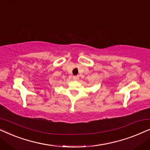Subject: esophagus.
<instances>
[{
    "label": "esophagus",
    "mask_w": 150,
    "mask_h": 150,
    "mask_svg": "<svg viewBox=\"0 0 150 150\" xmlns=\"http://www.w3.org/2000/svg\"><path fill=\"white\" fill-rule=\"evenodd\" d=\"M73 79H74V80H76V81H77V80L79 79V76H74Z\"/></svg>",
    "instance_id": "esophagus-1"
}]
</instances>
